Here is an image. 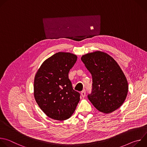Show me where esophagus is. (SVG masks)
<instances>
[{"mask_svg":"<svg viewBox=\"0 0 147 147\" xmlns=\"http://www.w3.org/2000/svg\"><path fill=\"white\" fill-rule=\"evenodd\" d=\"M81 96L83 97V98L86 96V91H85L84 90H83V91H82L81 92Z\"/></svg>","mask_w":147,"mask_h":147,"instance_id":"1","label":"esophagus"}]
</instances>
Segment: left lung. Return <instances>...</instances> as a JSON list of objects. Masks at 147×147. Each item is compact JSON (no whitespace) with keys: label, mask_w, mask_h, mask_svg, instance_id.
I'll return each mask as SVG.
<instances>
[{"label":"left lung","mask_w":147,"mask_h":147,"mask_svg":"<svg viewBox=\"0 0 147 147\" xmlns=\"http://www.w3.org/2000/svg\"><path fill=\"white\" fill-rule=\"evenodd\" d=\"M81 60L92 77L93 89L88 96L94 107L103 113L119 108L127 97V80L116 60L102 51L84 55Z\"/></svg>","instance_id":"left-lung-1"}]
</instances>
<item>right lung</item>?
I'll list each match as a JSON object with an SVG mask.
<instances>
[{
  "mask_svg": "<svg viewBox=\"0 0 147 147\" xmlns=\"http://www.w3.org/2000/svg\"><path fill=\"white\" fill-rule=\"evenodd\" d=\"M77 56L69 52H59L46 59L34 78V95L45 114L56 120L70 118L80 100L69 79V72Z\"/></svg>",
  "mask_w": 147,
  "mask_h": 147,
  "instance_id": "1",
  "label": "right lung"
}]
</instances>
